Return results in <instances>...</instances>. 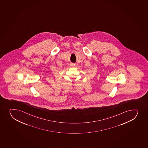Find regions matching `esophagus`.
<instances>
[{
	"label": "esophagus",
	"instance_id": "34e87169",
	"mask_svg": "<svg viewBox=\"0 0 148 148\" xmlns=\"http://www.w3.org/2000/svg\"><path fill=\"white\" fill-rule=\"evenodd\" d=\"M70 66H72V67H74V66H75V64H74V63H71V64H70Z\"/></svg>",
	"mask_w": 148,
	"mask_h": 148
}]
</instances>
